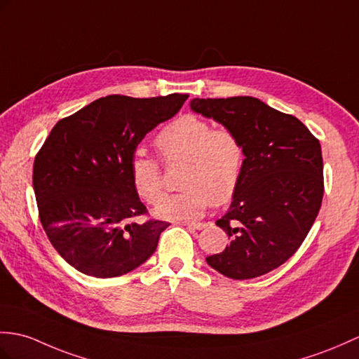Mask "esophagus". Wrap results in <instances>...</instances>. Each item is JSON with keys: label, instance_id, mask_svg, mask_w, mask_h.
Returning <instances> with one entry per match:
<instances>
[{"label": "esophagus", "instance_id": "obj_1", "mask_svg": "<svg viewBox=\"0 0 359 359\" xmlns=\"http://www.w3.org/2000/svg\"><path fill=\"white\" fill-rule=\"evenodd\" d=\"M185 224L193 229H203L206 226V223H202V222H191V223H185Z\"/></svg>", "mask_w": 359, "mask_h": 359}]
</instances>
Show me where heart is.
I'll use <instances>...</instances> for the list:
<instances>
[{"instance_id":"heart-1","label":"heart","mask_w":359,"mask_h":359,"mask_svg":"<svg viewBox=\"0 0 359 359\" xmlns=\"http://www.w3.org/2000/svg\"><path fill=\"white\" fill-rule=\"evenodd\" d=\"M156 145L165 162H185L180 193L165 196L154 208L156 215L171 220L202 217L214 205L228 203L240 187L245 166V147L236 131L214 128L211 122L193 114L182 116L157 135ZM136 193L156 203L163 193L161 163L151 156L136 153L130 163Z\"/></svg>"}]
</instances>
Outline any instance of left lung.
<instances>
[{
    "label": "left lung",
    "instance_id": "8db88e82",
    "mask_svg": "<svg viewBox=\"0 0 359 359\" xmlns=\"http://www.w3.org/2000/svg\"><path fill=\"white\" fill-rule=\"evenodd\" d=\"M191 110L236 131L245 147L240 187L215 222L231 243L206 263L234 280L277 269L302 246L321 208L320 140L295 116L251 96L197 97Z\"/></svg>",
    "mask_w": 359,
    "mask_h": 359
}]
</instances>
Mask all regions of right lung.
<instances>
[{
    "label": "right lung",
    "instance_id": "obj_1",
    "mask_svg": "<svg viewBox=\"0 0 359 359\" xmlns=\"http://www.w3.org/2000/svg\"><path fill=\"white\" fill-rule=\"evenodd\" d=\"M188 95H110L50 131L33 163L39 220L64 260L96 278L127 273L153 255L168 222L142 220L131 182L140 140L176 114Z\"/></svg>",
    "mask_w": 359,
    "mask_h": 359
}]
</instances>
